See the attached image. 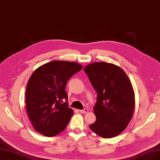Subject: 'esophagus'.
I'll return each mask as SVG.
<instances>
[{
  "label": "esophagus",
  "instance_id": "34e87169",
  "mask_svg": "<svg viewBox=\"0 0 160 160\" xmlns=\"http://www.w3.org/2000/svg\"><path fill=\"white\" fill-rule=\"evenodd\" d=\"M79 112H80L81 113H85L88 112V110L87 109V108H85L84 110H80Z\"/></svg>",
  "mask_w": 160,
  "mask_h": 160
}]
</instances>
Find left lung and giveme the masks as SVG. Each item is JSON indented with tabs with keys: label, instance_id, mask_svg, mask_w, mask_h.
I'll list each match as a JSON object with an SVG mask.
<instances>
[{
	"label": "left lung",
	"instance_id": "left-lung-1",
	"mask_svg": "<svg viewBox=\"0 0 160 160\" xmlns=\"http://www.w3.org/2000/svg\"><path fill=\"white\" fill-rule=\"evenodd\" d=\"M84 71L97 92L93 108L97 118L90 129L98 136L112 138L127 127L135 110V92L131 81L118 66L104 62H94Z\"/></svg>",
	"mask_w": 160,
	"mask_h": 160
}]
</instances>
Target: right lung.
<instances>
[{
	"instance_id": "1",
	"label": "right lung",
	"mask_w": 160,
	"mask_h": 160,
	"mask_svg": "<svg viewBox=\"0 0 160 160\" xmlns=\"http://www.w3.org/2000/svg\"><path fill=\"white\" fill-rule=\"evenodd\" d=\"M82 68L75 62L54 60L32 73L27 84L25 103L28 117L36 131L50 137L66 128L73 111L68 107L66 85L69 79Z\"/></svg>"
}]
</instances>
